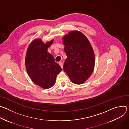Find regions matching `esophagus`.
I'll list each match as a JSON object with an SVG mask.
<instances>
[{"instance_id": "34e87169", "label": "esophagus", "mask_w": 129, "mask_h": 129, "mask_svg": "<svg viewBox=\"0 0 129 129\" xmlns=\"http://www.w3.org/2000/svg\"><path fill=\"white\" fill-rule=\"evenodd\" d=\"M59 65H60V66H61V67L62 68H63V63H62V62H59Z\"/></svg>"}]
</instances>
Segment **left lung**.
<instances>
[{"label": "left lung", "mask_w": 129, "mask_h": 129, "mask_svg": "<svg viewBox=\"0 0 129 129\" xmlns=\"http://www.w3.org/2000/svg\"><path fill=\"white\" fill-rule=\"evenodd\" d=\"M67 58L64 71L76 84L84 83L92 73L95 65L93 49L86 37L78 30L70 31L63 38Z\"/></svg>", "instance_id": "8db88e82"}]
</instances>
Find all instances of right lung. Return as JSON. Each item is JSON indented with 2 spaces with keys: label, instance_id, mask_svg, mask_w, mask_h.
I'll list each match as a JSON object with an SVG mask.
<instances>
[{
  "label": "right lung",
  "instance_id": "1",
  "mask_svg": "<svg viewBox=\"0 0 129 129\" xmlns=\"http://www.w3.org/2000/svg\"><path fill=\"white\" fill-rule=\"evenodd\" d=\"M53 40L45 44L41 39H36L29 44L25 57V67L31 81L44 89L52 87L57 75L62 70L54 61L52 54L47 52Z\"/></svg>",
  "mask_w": 129,
  "mask_h": 129
}]
</instances>
